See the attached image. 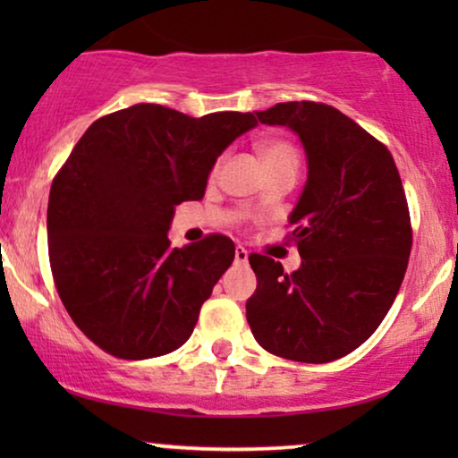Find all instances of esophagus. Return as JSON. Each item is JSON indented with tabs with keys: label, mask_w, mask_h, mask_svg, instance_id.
Here are the masks:
<instances>
[{
	"label": "esophagus",
	"mask_w": 458,
	"mask_h": 458,
	"mask_svg": "<svg viewBox=\"0 0 458 458\" xmlns=\"http://www.w3.org/2000/svg\"><path fill=\"white\" fill-rule=\"evenodd\" d=\"M235 262H237V265H246V262H248V250L243 246L235 248Z\"/></svg>",
	"instance_id": "esophagus-1"
}]
</instances>
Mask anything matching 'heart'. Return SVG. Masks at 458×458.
<instances>
[{"instance_id":"obj_1","label":"heart","mask_w":458,"mask_h":458,"mask_svg":"<svg viewBox=\"0 0 458 458\" xmlns=\"http://www.w3.org/2000/svg\"><path fill=\"white\" fill-rule=\"evenodd\" d=\"M259 156L262 162V168L265 173L268 171H279V168H290V171H296L298 162H300V154L293 143L285 141V140H265L260 141L259 146ZM221 162L223 158H218L215 165L210 168V179H215L218 171H221Z\"/></svg>"}]
</instances>
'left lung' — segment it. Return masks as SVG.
I'll list each match as a JSON object with an SVG mask.
<instances>
[{
	"label": "left lung",
	"instance_id": "1",
	"mask_svg": "<svg viewBox=\"0 0 458 458\" xmlns=\"http://www.w3.org/2000/svg\"><path fill=\"white\" fill-rule=\"evenodd\" d=\"M256 118L296 131L309 179L287 233L302 256L298 271L250 254L259 281L246 302L250 329L281 359H342L373 335L403 285L412 246L403 181L390 149L334 106L285 102Z\"/></svg>",
	"mask_w": 458,
	"mask_h": 458
}]
</instances>
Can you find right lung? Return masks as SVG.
Wrapping results in <instances>:
<instances>
[{
    "mask_svg": "<svg viewBox=\"0 0 458 458\" xmlns=\"http://www.w3.org/2000/svg\"><path fill=\"white\" fill-rule=\"evenodd\" d=\"M252 112L191 118L135 104L98 118L54 177L49 265L74 325L116 359L183 346L212 287L235 259L221 233L173 248L174 206L202 199L210 168Z\"/></svg>",
    "mask_w": 458,
    "mask_h": 458,
    "instance_id": "1",
    "label": "right lung"
}]
</instances>
